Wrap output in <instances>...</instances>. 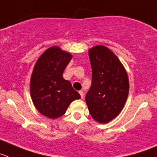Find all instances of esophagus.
Segmentation results:
<instances>
[{
    "instance_id": "1",
    "label": "esophagus",
    "mask_w": 157,
    "mask_h": 157,
    "mask_svg": "<svg viewBox=\"0 0 157 157\" xmlns=\"http://www.w3.org/2000/svg\"><path fill=\"white\" fill-rule=\"evenodd\" d=\"M79 93H80V96H81V98H84V92H83L82 90H80V91H79Z\"/></svg>"
}]
</instances>
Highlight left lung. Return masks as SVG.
Listing matches in <instances>:
<instances>
[{"instance_id":"left-lung-1","label":"left lung","mask_w":157,"mask_h":157,"mask_svg":"<svg viewBox=\"0 0 157 157\" xmlns=\"http://www.w3.org/2000/svg\"><path fill=\"white\" fill-rule=\"evenodd\" d=\"M92 65V84L85 95L90 114L107 123L118 115L126 103L129 80L123 65L115 54L103 46L88 51Z\"/></svg>"}]
</instances>
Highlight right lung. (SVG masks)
<instances>
[{
	"label": "right lung",
	"instance_id": "obj_1",
	"mask_svg": "<svg viewBox=\"0 0 157 157\" xmlns=\"http://www.w3.org/2000/svg\"><path fill=\"white\" fill-rule=\"evenodd\" d=\"M72 55L58 46L46 50L35 64L31 79V95L35 107L45 116H62L69 105L80 95L69 80L63 78Z\"/></svg>",
	"mask_w": 157,
	"mask_h": 157
}]
</instances>
